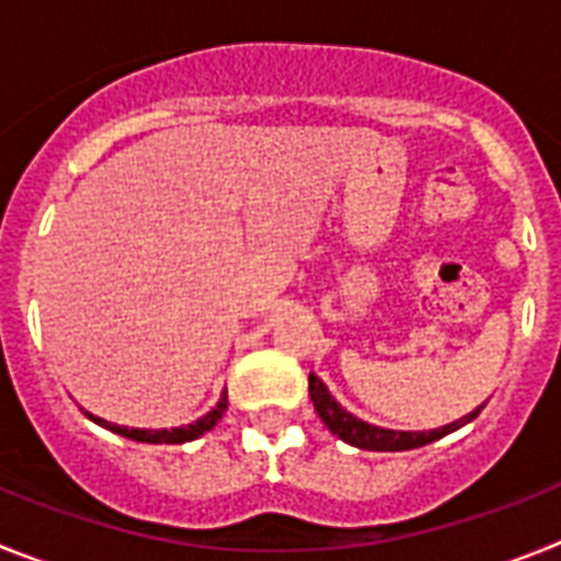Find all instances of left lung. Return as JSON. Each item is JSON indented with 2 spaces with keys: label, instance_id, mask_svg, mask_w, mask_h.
<instances>
[{
  "label": "left lung",
  "instance_id": "left-lung-1",
  "mask_svg": "<svg viewBox=\"0 0 561 561\" xmlns=\"http://www.w3.org/2000/svg\"><path fill=\"white\" fill-rule=\"evenodd\" d=\"M309 396L311 401H314L317 415L323 419V424L336 435V438L345 440V444H351V447L356 449H368V453H404V449H415V447H424V444H433V440L444 438V435L455 433V430H460L463 424L478 419V413L485 404L483 401V404L474 408L472 413L453 421V424H444V427L408 433V430L376 427V424L356 419L354 413H348V410L342 408L340 401L331 396V390L325 388V381L317 379V374H309Z\"/></svg>",
  "mask_w": 561,
  "mask_h": 561
}]
</instances>
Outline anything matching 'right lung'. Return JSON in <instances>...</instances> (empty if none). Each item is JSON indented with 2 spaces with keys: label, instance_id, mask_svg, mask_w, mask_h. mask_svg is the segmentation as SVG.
Segmentation results:
<instances>
[{
  "label": "right lung",
  "instance_id": "obj_1",
  "mask_svg": "<svg viewBox=\"0 0 561 561\" xmlns=\"http://www.w3.org/2000/svg\"><path fill=\"white\" fill-rule=\"evenodd\" d=\"M227 410V390L221 393V399L216 401V408L210 413H205L202 419H196L193 424H182V427H171V430H137V427H121V424H112L106 419H98V415L87 413L89 421H95L98 427L108 430L114 435H123V438H131V440H140V444H187V440H196L199 435H205L207 430H213L219 424V419L225 415Z\"/></svg>",
  "mask_w": 561,
  "mask_h": 561
}]
</instances>
